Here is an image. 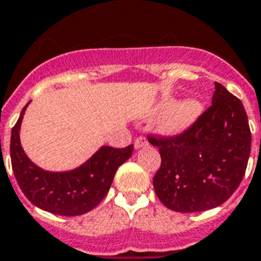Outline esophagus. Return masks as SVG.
Here are the masks:
<instances>
[{
    "label": "esophagus",
    "mask_w": 261,
    "mask_h": 261,
    "mask_svg": "<svg viewBox=\"0 0 261 261\" xmlns=\"http://www.w3.org/2000/svg\"><path fill=\"white\" fill-rule=\"evenodd\" d=\"M147 145H149V141L146 137H138L134 142L135 149H141V147H145Z\"/></svg>",
    "instance_id": "esophagus-1"
}]
</instances>
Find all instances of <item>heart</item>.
I'll return each instance as SVG.
<instances>
[{
  "instance_id": "b5f03b06",
  "label": "heart",
  "mask_w": 261,
  "mask_h": 261,
  "mask_svg": "<svg viewBox=\"0 0 261 261\" xmlns=\"http://www.w3.org/2000/svg\"><path fill=\"white\" fill-rule=\"evenodd\" d=\"M171 106V100H166L161 105L160 109L165 110ZM202 103L197 99H188L175 105L167 111L161 122V130L169 134H179L192 126L202 112Z\"/></svg>"
}]
</instances>
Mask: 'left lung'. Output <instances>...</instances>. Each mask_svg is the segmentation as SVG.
<instances>
[{
  "mask_svg": "<svg viewBox=\"0 0 261 261\" xmlns=\"http://www.w3.org/2000/svg\"><path fill=\"white\" fill-rule=\"evenodd\" d=\"M209 106L177 135L149 134L161 154L152 185L161 202L181 213L224 204L239 188L251 152V130L244 106L215 83Z\"/></svg>",
  "mask_w": 261,
  "mask_h": 261,
  "instance_id": "1",
  "label": "left lung"
}]
</instances>
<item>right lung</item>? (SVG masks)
<instances>
[{
	"instance_id": "right-lung-1",
	"label": "right lung",
	"mask_w": 261,
	"mask_h": 261,
	"mask_svg": "<svg viewBox=\"0 0 261 261\" xmlns=\"http://www.w3.org/2000/svg\"><path fill=\"white\" fill-rule=\"evenodd\" d=\"M28 105L12 128L10 138L12 169L21 190L32 204L55 215L79 216L90 212L109 193L118 167L130 158L134 146L124 149L103 146L75 170H42L25 155L20 143L21 120Z\"/></svg>"
}]
</instances>
